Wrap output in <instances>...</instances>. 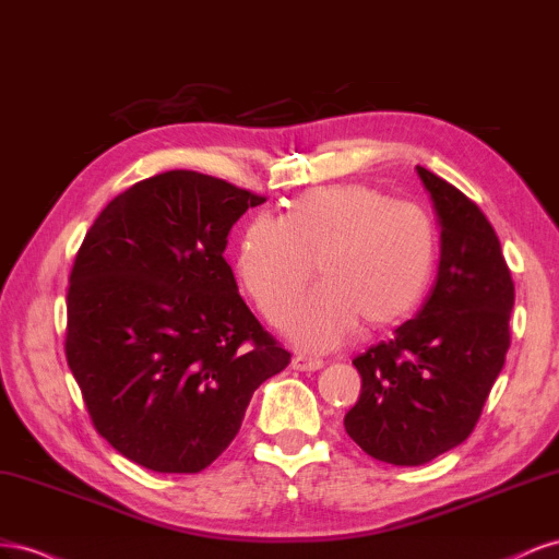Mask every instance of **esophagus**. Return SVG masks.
Wrapping results in <instances>:
<instances>
[{
    "instance_id": "obj_1",
    "label": "esophagus",
    "mask_w": 559,
    "mask_h": 559,
    "mask_svg": "<svg viewBox=\"0 0 559 559\" xmlns=\"http://www.w3.org/2000/svg\"><path fill=\"white\" fill-rule=\"evenodd\" d=\"M290 368H293V370H299V372H316V370L323 368V360H321V358H311V356L297 354V356H293V360H290Z\"/></svg>"
}]
</instances>
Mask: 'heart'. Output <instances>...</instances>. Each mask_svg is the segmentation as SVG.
Wrapping results in <instances>:
<instances>
[{"mask_svg":"<svg viewBox=\"0 0 559 559\" xmlns=\"http://www.w3.org/2000/svg\"><path fill=\"white\" fill-rule=\"evenodd\" d=\"M316 258L321 285L288 321L311 350L342 344L360 321L401 323L421 301L436 262V231L414 203L370 185H334L297 197L283 217L254 215L238 241L236 271L271 323L290 313Z\"/></svg>","mask_w":559,"mask_h":559,"instance_id":"heart-1","label":"heart"}]
</instances>
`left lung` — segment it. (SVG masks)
<instances>
[{"instance_id": "obj_1", "label": "left lung", "mask_w": 559, "mask_h": 559, "mask_svg": "<svg viewBox=\"0 0 559 559\" xmlns=\"http://www.w3.org/2000/svg\"><path fill=\"white\" fill-rule=\"evenodd\" d=\"M440 225V266L421 311L354 365L362 386L344 428L393 466L428 464L480 419L510 346L515 285L499 236L461 191L417 166Z\"/></svg>"}]
</instances>
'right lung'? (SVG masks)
Here are the masks:
<instances>
[{
    "instance_id": "obj_1",
    "label": "right lung",
    "mask_w": 559,
    "mask_h": 559,
    "mask_svg": "<svg viewBox=\"0 0 559 559\" xmlns=\"http://www.w3.org/2000/svg\"><path fill=\"white\" fill-rule=\"evenodd\" d=\"M260 203L211 175L168 170L111 199L76 252L68 365L95 430L138 466H211L252 393L288 368L225 260L229 229Z\"/></svg>"
}]
</instances>
